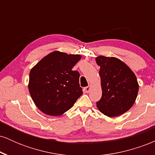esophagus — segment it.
Masks as SVG:
<instances>
[{
    "instance_id": "34e87169",
    "label": "esophagus",
    "mask_w": 155,
    "mask_h": 155,
    "mask_svg": "<svg viewBox=\"0 0 155 155\" xmlns=\"http://www.w3.org/2000/svg\"><path fill=\"white\" fill-rule=\"evenodd\" d=\"M90 89H91V86H90V85H89V86L86 87L84 88V90L85 92H87H87H90Z\"/></svg>"
}]
</instances>
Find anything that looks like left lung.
<instances>
[{"label":"left lung","instance_id":"left-lung-1","mask_svg":"<svg viewBox=\"0 0 155 155\" xmlns=\"http://www.w3.org/2000/svg\"><path fill=\"white\" fill-rule=\"evenodd\" d=\"M100 66L99 75L102 97L96 106L109 117L120 116L134 104L139 89L133 71L123 61L114 57L95 58Z\"/></svg>","mask_w":155,"mask_h":155}]
</instances>
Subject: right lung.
Masks as SVG:
<instances>
[{"instance_id":"add662e5","label":"right lung","mask_w":155,"mask_h":155,"mask_svg":"<svg viewBox=\"0 0 155 155\" xmlns=\"http://www.w3.org/2000/svg\"><path fill=\"white\" fill-rule=\"evenodd\" d=\"M81 58L54 51L31 68L28 90L35 106L45 114L62 115L83 94L79 72L72 71Z\"/></svg>"}]
</instances>
